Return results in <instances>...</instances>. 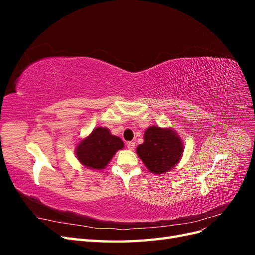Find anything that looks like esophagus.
I'll list each match as a JSON object with an SVG mask.
<instances>
[{"instance_id":"obj_1","label":"esophagus","mask_w":255,"mask_h":255,"mask_svg":"<svg viewBox=\"0 0 255 255\" xmlns=\"http://www.w3.org/2000/svg\"><path fill=\"white\" fill-rule=\"evenodd\" d=\"M127 148H128V150H130V151H133V150L135 149V142L128 141V142L127 143Z\"/></svg>"}]
</instances>
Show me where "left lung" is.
I'll return each instance as SVG.
<instances>
[{"instance_id": "left-lung-1", "label": "left lung", "mask_w": 255, "mask_h": 255, "mask_svg": "<svg viewBox=\"0 0 255 255\" xmlns=\"http://www.w3.org/2000/svg\"><path fill=\"white\" fill-rule=\"evenodd\" d=\"M143 143L136 152L152 173L163 174L179 164L184 151L180 136L172 128L149 127L143 135Z\"/></svg>"}]
</instances>
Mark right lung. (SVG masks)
Wrapping results in <instances>:
<instances>
[{
	"label": "right lung",
	"instance_id": "1",
	"mask_svg": "<svg viewBox=\"0 0 255 255\" xmlns=\"http://www.w3.org/2000/svg\"><path fill=\"white\" fill-rule=\"evenodd\" d=\"M121 138L112 135L106 128H97L76 145L75 154L80 163L88 169H104L118 150L123 149Z\"/></svg>",
	"mask_w": 255,
	"mask_h": 255
}]
</instances>
